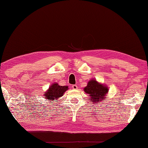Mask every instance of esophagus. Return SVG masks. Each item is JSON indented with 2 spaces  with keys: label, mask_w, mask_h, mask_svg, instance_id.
Masks as SVG:
<instances>
[{
  "label": "esophagus",
  "mask_w": 148,
  "mask_h": 148,
  "mask_svg": "<svg viewBox=\"0 0 148 148\" xmlns=\"http://www.w3.org/2000/svg\"><path fill=\"white\" fill-rule=\"evenodd\" d=\"M72 88H73L74 89H77V86H76V85H72Z\"/></svg>",
  "instance_id": "1"
}]
</instances>
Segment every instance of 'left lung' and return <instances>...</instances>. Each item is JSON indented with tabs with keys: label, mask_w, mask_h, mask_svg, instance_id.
I'll return each mask as SVG.
<instances>
[{
	"label": "left lung",
	"mask_w": 148,
	"mask_h": 148,
	"mask_svg": "<svg viewBox=\"0 0 148 148\" xmlns=\"http://www.w3.org/2000/svg\"><path fill=\"white\" fill-rule=\"evenodd\" d=\"M84 91L89 95L90 102L95 104L104 101V98L108 92V89L106 86L98 83L96 80L92 79L84 88Z\"/></svg>",
	"instance_id": "8db88e82"
}]
</instances>
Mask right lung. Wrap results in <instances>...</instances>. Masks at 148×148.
<instances>
[{
	"mask_svg": "<svg viewBox=\"0 0 148 148\" xmlns=\"http://www.w3.org/2000/svg\"><path fill=\"white\" fill-rule=\"evenodd\" d=\"M67 89H68V86H61L58 84L53 83L44 94V97L49 101H54L55 100H57L62 96Z\"/></svg>",
	"mask_w": 148,
	"mask_h": 148,
	"instance_id": "obj_1",
	"label": "right lung"
}]
</instances>
